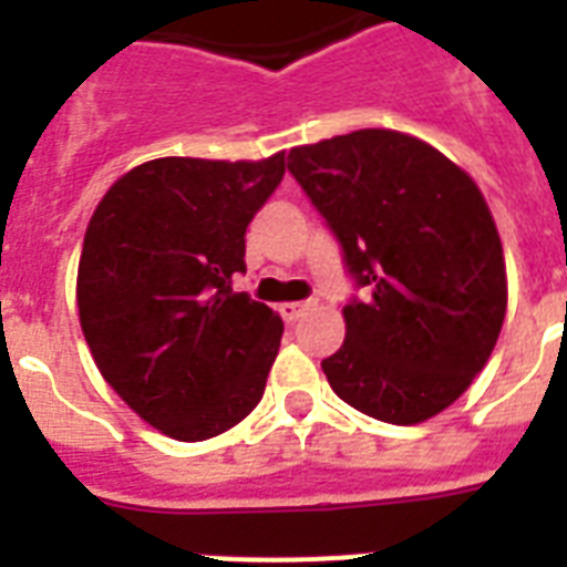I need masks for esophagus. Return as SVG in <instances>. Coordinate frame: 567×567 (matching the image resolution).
Wrapping results in <instances>:
<instances>
[{
	"label": "esophagus",
	"instance_id": "34e87169",
	"mask_svg": "<svg viewBox=\"0 0 567 567\" xmlns=\"http://www.w3.org/2000/svg\"><path fill=\"white\" fill-rule=\"evenodd\" d=\"M311 306H315V300H300V302H282V306H279V315H282L285 320H288V323H297V320L302 318V315H306V311L311 309Z\"/></svg>",
	"mask_w": 567,
	"mask_h": 567
}]
</instances>
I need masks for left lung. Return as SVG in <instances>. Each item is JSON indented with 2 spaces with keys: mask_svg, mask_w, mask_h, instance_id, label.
<instances>
[{
  "mask_svg": "<svg viewBox=\"0 0 567 567\" xmlns=\"http://www.w3.org/2000/svg\"><path fill=\"white\" fill-rule=\"evenodd\" d=\"M364 297L320 362L344 403L385 423H421L465 394L506 318V265L474 179L439 150L359 128L288 153Z\"/></svg>",
  "mask_w": 567,
  "mask_h": 567,
  "instance_id": "obj_1",
  "label": "left lung"
}]
</instances>
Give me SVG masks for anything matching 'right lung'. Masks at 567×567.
Returning <instances> with one entry per match:
<instances>
[{
  "mask_svg": "<svg viewBox=\"0 0 567 567\" xmlns=\"http://www.w3.org/2000/svg\"><path fill=\"white\" fill-rule=\"evenodd\" d=\"M285 176L265 162L155 158L96 205L79 261V320L93 362L155 430L205 441L258 405L282 320L249 293L247 226Z\"/></svg>",
  "mask_w": 567,
  "mask_h": 567,
  "instance_id": "obj_1",
  "label": "right lung"
}]
</instances>
